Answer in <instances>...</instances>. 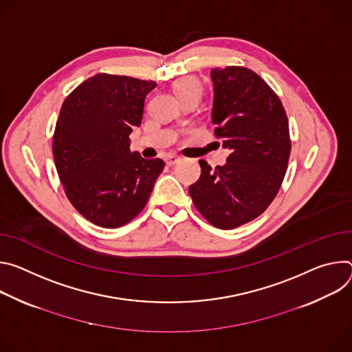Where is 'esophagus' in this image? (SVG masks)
Masks as SVG:
<instances>
[{"label":"esophagus","instance_id":"34e87169","mask_svg":"<svg viewBox=\"0 0 352 352\" xmlns=\"http://www.w3.org/2000/svg\"><path fill=\"white\" fill-rule=\"evenodd\" d=\"M165 161H166V164H168L169 166H173V165H176V164L180 162V158H179V156H176V155H169Z\"/></svg>","mask_w":352,"mask_h":352}]
</instances>
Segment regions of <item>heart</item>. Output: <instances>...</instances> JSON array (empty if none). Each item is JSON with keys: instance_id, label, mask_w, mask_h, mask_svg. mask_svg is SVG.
I'll return each instance as SVG.
<instances>
[{"instance_id": "1", "label": "heart", "mask_w": 352, "mask_h": 352, "mask_svg": "<svg viewBox=\"0 0 352 352\" xmlns=\"http://www.w3.org/2000/svg\"><path fill=\"white\" fill-rule=\"evenodd\" d=\"M173 91L176 96L182 100V103L187 102H199L203 96L204 88L196 76H183L173 84Z\"/></svg>"}]
</instances>
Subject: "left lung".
<instances>
[{"label": "left lung", "instance_id": "1", "mask_svg": "<svg viewBox=\"0 0 352 352\" xmlns=\"http://www.w3.org/2000/svg\"><path fill=\"white\" fill-rule=\"evenodd\" d=\"M215 137L230 153L223 166L206 161L188 187L194 207L215 228L233 229L261 215L278 194L291 155L289 124L278 95L246 67L211 71Z\"/></svg>", "mask_w": 352, "mask_h": 352}]
</instances>
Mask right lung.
<instances>
[{"label":"right lung","instance_id":"obj_1","mask_svg":"<svg viewBox=\"0 0 352 352\" xmlns=\"http://www.w3.org/2000/svg\"><path fill=\"white\" fill-rule=\"evenodd\" d=\"M156 87L127 75L96 74L64 100L53 135V156L65 196L84 218L120 228L146 206L165 162L130 151V134Z\"/></svg>","mask_w":352,"mask_h":352}]
</instances>
